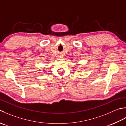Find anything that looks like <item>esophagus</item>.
Wrapping results in <instances>:
<instances>
[{
    "instance_id": "esophagus-1",
    "label": "esophagus",
    "mask_w": 126,
    "mask_h": 126,
    "mask_svg": "<svg viewBox=\"0 0 126 126\" xmlns=\"http://www.w3.org/2000/svg\"><path fill=\"white\" fill-rule=\"evenodd\" d=\"M61 58H62V57H61Z\"/></svg>"
}]
</instances>
